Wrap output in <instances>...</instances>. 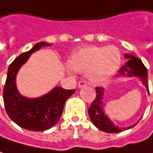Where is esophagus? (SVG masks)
<instances>
[{
	"instance_id": "1",
	"label": "esophagus",
	"mask_w": 153,
	"mask_h": 153,
	"mask_svg": "<svg viewBox=\"0 0 153 153\" xmlns=\"http://www.w3.org/2000/svg\"><path fill=\"white\" fill-rule=\"evenodd\" d=\"M86 86H87V84H86V82H85V81H79V82L78 83V87H79V88H85Z\"/></svg>"
}]
</instances>
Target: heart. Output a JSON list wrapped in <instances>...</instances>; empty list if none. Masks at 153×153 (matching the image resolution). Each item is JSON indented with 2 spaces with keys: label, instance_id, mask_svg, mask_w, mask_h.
Instances as JSON below:
<instances>
[{
  "label": "heart",
  "instance_id": "1",
  "mask_svg": "<svg viewBox=\"0 0 153 153\" xmlns=\"http://www.w3.org/2000/svg\"><path fill=\"white\" fill-rule=\"evenodd\" d=\"M122 56L115 46H87L74 52L65 68L68 74L86 73V77L92 84H102L108 80L119 68Z\"/></svg>",
  "mask_w": 153,
  "mask_h": 153
}]
</instances>
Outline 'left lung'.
I'll use <instances>...</instances> for the list:
<instances>
[{"label": "left lung", "instance_id": "8db88e82", "mask_svg": "<svg viewBox=\"0 0 153 153\" xmlns=\"http://www.w3.org/2000/svg\"><path fill=\"white\" fill-rule=\"evenodd\" d=\"M124 58L128 59L126 64L119 70L117 78L119 77H137L138 78L142 84L146 87L149 94L148 88V73L147 69L139 58L131 54H124ZM96 97L95 100L88 108V115L94 125L100 131L107 133H117L133 128L137 123L129 127H119L116 125L110 118L108 117L104 109V88H96Z\"/></svg>", "mask_w": 153, "mask_h": 153}]
</instances>
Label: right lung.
<instances>
[{
    "instance_id": "obj_1",
    "label": "right lung",
    "mask_w": 153,
    "mask_h": 153,
    "mask_svg": "<svg viewBox=\"0 0 153 153\" xmlns=\"http://www.w3.org/2000/svg\"><path fill=\"white\" fill-rule=\"evenodd\" d=\"M52 44L40 42L29 51L20 54L7 69L3 90V101L7 116L20 127L32 131H45L53 127L61 117L66 100L75 91L60 87L53 88L47 94L36 98L23 96L16 86V75L33 52Z\"/></svg>"
}]
</instances>
